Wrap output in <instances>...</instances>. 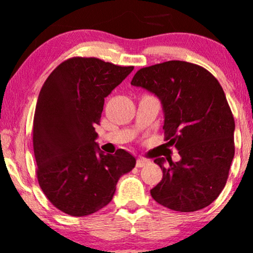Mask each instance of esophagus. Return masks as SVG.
Instances as JSON below:
<instances>
[{
  "mask_svg": "<svg viewBox=\"0 0 253 253\" xmlns=\"http://www.w3.org/2000/svg\"><path fill=\"white\" fill-rule=\"evenodd\" d=\"M147 163H149V161L145 158H141V157H139L138 159H136V168H143L146 165Z\"/></svg>",
  "mask_w": 253,
  "mask_h": 253,
  "instance_id": "1",
  "label": "esophagus"
}]
</instances>
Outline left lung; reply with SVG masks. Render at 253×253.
Masks as SVG:
<instances>
[{"mask_svg":"<svg viewBox=\"0 0 253 253\" xmlns=\"http://www.w3.org/2000/svg\"><path fill=\"white\" fill-rule=\"evenodd\" d=\"M132 85L159 97L164 136L181 161L155 163L163 178L151 189L159 205L176 211H196L220 195L234 157V118L225 92L210 71L196 64L169 60L136 71Z\"/></svg>","mask_w":253,"mask_h":253,"instance_id":"obj_1","label":"left lung"}]
</instances>
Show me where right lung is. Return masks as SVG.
<instances>
[{"label":"right lung","instance_id":"obj_1","mask_svg":"<svg viewBox=\"0 0 253 253\" xmlns=\"http://www.w3.org/2000/svg\"><path fill=\"white\" fill-rule=\"evenodd\" d=\"M94 57H72L51 72L33 119L37 178L54 207L85 216L112 201L121 176L135 167L125 150L103 155L95 139L104 97L132 72Z\"/></svg>","mask_w":253,"mask_h":253}]
</instances>
